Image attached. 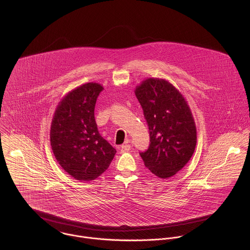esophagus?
Listing matches in <instances>:
<instances>
[{
    "label": "esophagus",
    "mask_w": 250,
    "mask_h": 250,
    "mask_svg": "<svg viewBox=\"0 0 250 250\" xmlns=\"http://www.w3.org/2000/svg\"><path fill=\"white\" fill-rule=\"evenodd\" d=\"M119 148H120L121 152H128L131 149V146H130V144L125 143V144H122Z\"/></svg>",
    "instance_id": "esophagus-1"
}]
</instances>
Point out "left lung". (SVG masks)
<instances>
[{
    "label": "left lung",
    "instance_id": "1",
    "mask_svg": "<svg viewBox=\"0 0 250 250\" xmlns=\"http://www.w3.org/2000/svg\"><path fill=\"white\" fill-rule=\"evenodd\" d=\"M135 94L150 134L149 148L140 153L144 165L159 178L172 177L188 164L196 146L191 110L182 93L165 79H145Z\"/></svg>",
    "mask_w": 250,
    "mask_h": 250
}]
</instances>
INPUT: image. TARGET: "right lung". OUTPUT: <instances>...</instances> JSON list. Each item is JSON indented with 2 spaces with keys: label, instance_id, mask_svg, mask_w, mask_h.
Listing matches in <instances>:
<instances>
[{
  "label": "right lung",
  "instance_id": "add662e5",
  "mask_svg": "<svg viewBox=\"0 0 250 250\" xmlns=\"http://www.w3.org/2000/svg\"><path fill=\"white\" fill-rule=\"evenodd\" d=\"M104 87L86 83L69 91L55 110L50 142L55 158L79 181L98 178L109 167L116 150L97 129L94 108Z\"/></svg>",
  "mask_w": 250,
  "mask_h": 250
}]
</instances>
